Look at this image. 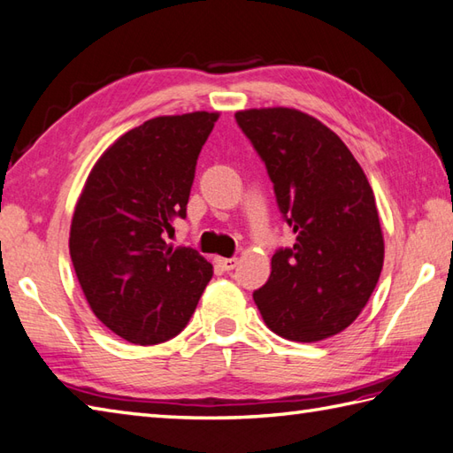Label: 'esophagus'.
Wrapping results in <instances>:
<instances>
[{
	"mask_svg": "<svg viewBox=\"0 0 453 453\" xmlns=\"http://www.w3.org/2000/svg\"><path fill=\"white\" fill-rule=\"evenodd\" d=\"M216 263L221 266V268H224V271H234V268L237 266V258L235 257H232V258H216Z\"/></svg>",
	"mask_w": 453,
	"mask_h": 453,
	"instance_id": "34e87169",
	"label": "esophagus"
}]
</instances>
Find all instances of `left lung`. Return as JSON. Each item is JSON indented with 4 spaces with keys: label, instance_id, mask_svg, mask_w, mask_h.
I'll return each instance as SVG.
<instances>
[{
    "label": "left lung",
    "instance_id": "8db88e82",
    "mask_svg": "<svg viewBox=\"0 0 453 453\" xmlns=\"http://www.w3.org/2000/svg\"><path fill=\"white\" fill-rule=\"evenodd\" d=\"M294 229V247L273 255L253 300L266 326L288 341L317 342L344 331L368 303L383 266V235L368 179L350 150L296 109L235 112Z\"/></svg>",
    "mask_w": 453,
    "mask_h": 453
}]
</instances>
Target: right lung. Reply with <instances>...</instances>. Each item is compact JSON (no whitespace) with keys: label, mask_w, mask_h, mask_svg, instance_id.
Here are the masks:
<instances>
[{"label":"right lung","mask_w":453,"mask_h":453,"mask_svg":"<svg viewBox=\"0 0 453 453\" xmlns=\"http://www.w3.org/2000/svg\"><path fill=\"white\" fill-rule=\"evenodd\" d=\"M218 112L157 117L124 134L95 163L73 211L72 263L97 319L134 344L185 329L214 268L165 234L187 218L196 161Z\"/></svg>","instance_id":"right-lung-1"}]
</instances>
